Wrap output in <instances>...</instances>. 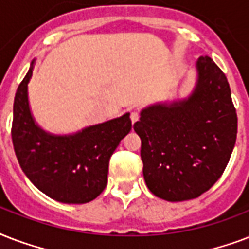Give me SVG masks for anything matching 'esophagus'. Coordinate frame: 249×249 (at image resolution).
Listing matches in <instances>:
<instances>
[{"label":"esophagus","instance_id":"34e87169","mask_svg":"<svg viewBox=\"0 0 249 249\" xmlns=\"http://www.w3.org/2000/svg\"><path fill=\"white\" fill-rule=\"evenodd\" d=\"M139 117H140V113H139L138 110L131 111V121H132V123H135L136 121H139Z\"/></svg>","mask_w":249,"mask_h":249}]
</instances>
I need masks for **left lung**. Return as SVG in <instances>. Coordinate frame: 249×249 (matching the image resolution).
<instances>
[{
  "label": "left lung",
  "mask_w": 249,
  "mask_h": 249,
  "mask_svg": "<svg viewBox=\"0 0 249 249\" xmlns=\"http://www.w3.org/2000/svg\"><path fill=\"white\" fill-rule=\"evenodd\" d=\"M197 72L187 100L144 109L134 124L146 186L167 201L207 192L223 174L236 142L238 115L226 75L208 55L198 58Z\"/></svg>",
  "instance_id": "1"
}]
</instances>
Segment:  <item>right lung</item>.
<instances>
[{"label":"right lung","mask_w":249,"mask_h":249,"mask_svg":"<svg viewBox=\"0 0 249 249\" xmlns=\"http://www.w3.org/2000/svg\"><path fill=\"white\" fill-rule=\"evenodd\" d=\"M32 69L14 98L11 139L19 165L27 178L55 201L89 203L107 187L111 155L132 127L130 114L70 136L46 134L35 124L28 107L27 84Z\"/></svg>","instance_id":"right-lung-1"}]
</instances>
